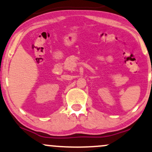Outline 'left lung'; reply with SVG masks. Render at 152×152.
Wrapping results in <instances>:
<instances>
[{
	"instance_id": "left-lung-1",
	"label": "left lung",
	"mask_w": 152,
	"mask_h": 152,
	"mask_svg": "<svg viewBox=\"0 0 152 152\" xmlns=\"http://www.w3.org/2000/svg\"><path fill=\"white\" fill-rule=\"evenodd\" d=\"M151 82H152V81H151Z\"/></svg>"
}]
</instances>
